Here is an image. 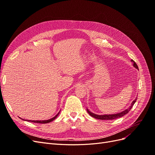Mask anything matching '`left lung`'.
Instances as JSON below:
<instances>
[{
  "label": "left lung",
  "mask_w": 155,
  "mask_h": 155,
  "mask_svg": "<svg viewBox=\"0 0 155 155\" xmlns=\"http://www.w3.org/2000/svg\"><path fill=\"white\" fill-rule=\"evenodd\" d=\"M132 61L134 63L133 65L134 67H136L138 69V67L137 66V63H136L133 60H132ZM137 99H135L133 103L132 104H131V105L127 109H126L125 110L123 111L120 112V113H118V114H106V115H97V114H95L92 113V112H91V111H89V110L87 109V112L88 113L90 114L92 117H93V118H94L96 119H98V120H114V119H117V118H121V117L124 116V115H125L126 114H127L128 112L130 110V109H132L133 106L134 105V103L136 102V101H137Z\"/></svg>",
  "instance_id": "obj_1"
}]
</instances>
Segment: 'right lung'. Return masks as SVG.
<instances>
[{"mask_svg":"<svg viewBox=\"0 0 155 155\" xmlns=\"http://www.w3.org/2000/svg\"><path fill=\"white\" fill-rule=\"evenodd\" d=\"M59 113L55 116L54 118H51L50 120H27L28 121H30V122H34V123H39V124H47V123H49V122H51V121H52L53 120H54L56 118H57L58 116Z\"/></svg>","mask_w":155,"mask_h":155,"instance_id":"obj_1","label":"right lung"}]
</instances>
